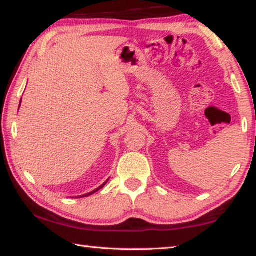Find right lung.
Instances as JSON below:
<instances>
[{
	"mask_svg": "<svg viewBox=\"0 0 256 256\" xmlns=\"http://www.w3.org/2000/svg\"><path fill=\"white\" fill-rule=\"evenodd\" d=\"M20 104H21V102H20ZM107 182H108V180L105 182V183H104L102 185H100V186H99V188H96V190H92V192H89V193H86V194H84V196H78V198H82V196H92V194H94V193H96L97 192V190H100V188H104V186H105L106 185V183H107Z\"/></svg>",
	"mask_w": 256,
	"mask_h": 256,
	"instance_id": "obj_1",
	"label": "right lung"
}]
</instances>
